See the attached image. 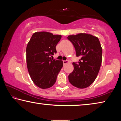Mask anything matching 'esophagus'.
I'll use <instances>...</instances> for the list:
<instances>
[{
  "label": "esophagus",
  "instance_id": "34e87169",
  "mask_svg": "<svg viewBox=\"0 0 121 121\" xmlns=\"http://www.w3.org/2000/svg\"><path fill=\"white\" fill-rule=\"evenodd\" d=\"M68 62H69V61L68 60H66V61H63V63H64V65H66V64H68Z\"/></svg>",
  "mask_w": 121,
  "mask_h": 121
}]
</instances>
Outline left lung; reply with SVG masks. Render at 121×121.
Masks as SVG:
<instances>
[{"label":"left lung","instance_id":"left-lung-1","mask_svg":"<svg viewBox=\"0 0 121 121\" xmlns=\"http://www.w3.org/2000/svg\"><path fill=\"white\" fill-rule=\"evenodd\" d=\"M68 39L75 48L76 56H80L78 64L73 63L74 70L69 75L72 85L80 89L91 86L99 72L102 62V49L98 38L87 33L69 35Z\"/></svg>","mask_w":121,"mask_h":121}]
</instances>
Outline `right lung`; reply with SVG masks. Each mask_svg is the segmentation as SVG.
I'll return each instance as SVG.
<instances>
[{"instance_id": "obj_1", "label": "right lung", "mask_w": 121, "mask_h": 121, "mask_svg": "<svg viewBox=\"0 0 121 121\" xmlns=\"http://www.w3.org/2000/svg\"><path fill=\"white\" fill-rule=\"evenodd\" d=\"M61 35L37 32L32 35L26 47V62L32 81L38 87L47 89L54 85L63 61L53 60Z\"/></svg>"}]
</instances>
